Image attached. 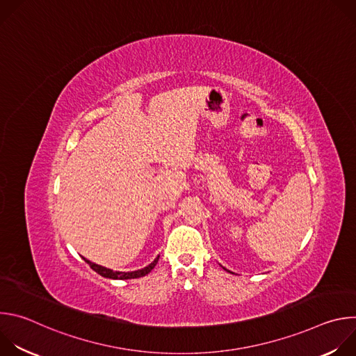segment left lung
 <instances>
[{
    "label": "left lung",
    "mask_w": 356,
    "mask_h": 356,
    "mask_svg": "<svg viewBox=\"0 0 356 356\" xmlns=\"http://www.w3.org/2000/svg\"><path fill=\"white\" fill-rule=\"evenodd\" d=\"M224 269H225V268H224ZM225 270H227V269H225ZM227 272H229V270H227ZM229 273H232V272H229Z\"/></svg>",
    "instance_id": "1"
}]
</instances>
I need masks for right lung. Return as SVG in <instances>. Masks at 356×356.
Masks as SVG:
<instances>
[{
    "label": "right lung",
    "instance_id": "add662e5",
    "mask_svg": "<svg viewBox=\"0 0 356 356\" xmlns=\"http://www.w3.org/2000/svg\"><path fill=\"white\" fill-rule=\"evenodd\" d=\"M88 265H90V268L94 270V272H97L98 275H101L103 277H108V279H121V280H125V279H136V277H142V276H145V275H147L152 269H154L155 266H156V264H158V261H159V257L152 262L150 265H147L146 268H143V269H139V270H135V272H115V270H111V269H107V268H104V266H99V265H97V264H92V262H90V261H87L86 258H83Z\"/></svg>",
    "mask_w": 356,
    "mask_h": 356
}]
</instances>
